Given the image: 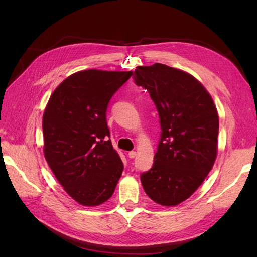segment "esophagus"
<instances>
[{
  "instance_id": "34e87169",
  "label": "esophagus",
  "mask_w": 257,
  "mask_h": 257,
  "mask_svg": "<svg viewBox=\"0 0 257 257\" xmlns=\"http://www.w3.org/2000/svg\"><path fill=\"white\" fill-rule=\"evenodd\" d=\"M127 157H128L130 159H134V158L136 157V152H135V151H130L128 154H127Z\"/></svg>"
}]
</instances>
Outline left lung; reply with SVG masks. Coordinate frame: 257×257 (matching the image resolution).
Returning <instances> with one entry per match:
<instances>
[{
	"instance_id": "8db88e82",
	"label": "left lung",
	"mask_w": 257,
	"mask_h": 257,
	"mask_svg": "<svg viewBox=\"0 0 257 257\" xmlns=\"http://www.w3.org/2000/svg\"><path fill=\"white\" fill-rule=\"evenodd\" d=\"M138 87L157 107L161 138L152 167L141 175L146 194L162 206L188 199L203 183L216 158L219 115L196 78L170 66H138Z\"/></svg>"
}]
</instances>
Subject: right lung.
<instances>
[{"label": "right lung", "mask_w": 257, "mask_h": 257, "mask_svg": "<svg viewBox=\"0 0 257 257\" xmlns=\"http://www.w3.org/2000/svg\"><path fill=\"white\" fill-rule=\"evenodd\" d=\"M132 72L88 69L54 90L43 116L44 153L69 196L94 207L109 199L123 172L113 149L106 111Z\"/></svg>", "instance_id": "1"}]
</instances>
